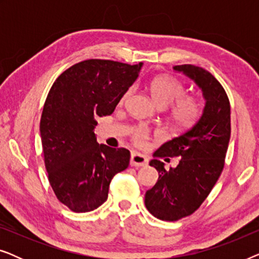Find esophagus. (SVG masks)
<instances>
[{
    "label": "esophagus",
    "mask_w": 259,
    "mask_h": 259,
    "mask_svg": "<svg viewBox=\"0 0 259 259\" xmlns=\"http://www.w3.org/2000/svg\"><path fill=\"white\" fill-rule=\"evenodd\" d=\"M148 158L146 155L140 153H133L131 157V165L136 166V167H143V166H147Z\"/></svg>",
    "instance_id": "34e87169"
}]
</instances>
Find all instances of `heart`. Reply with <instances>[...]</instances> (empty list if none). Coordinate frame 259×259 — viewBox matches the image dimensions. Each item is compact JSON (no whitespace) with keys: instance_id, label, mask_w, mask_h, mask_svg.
Segmentation results:
<instances>
[{"instance_id":"heart-1","label":"heart","mask_w":259,"mask_h":259,"mask_svg":"<svg viewBox=\"0 0 259 259\" xmlns=\"http://www.w3.org/2000/svg\"><path fill=\"white\" fill-rule=\"evenodd\" d=\"M150 92L154 102L158 106L168 107V106L178 102L175 111V118L177 121L183 123V125H187V123L194 121L198 114H199V106L192 99H185V100L180 101L185 95L186 88L182 81L176 79V77L167 75L155 77L150 84ZM128 94L130 92L126 94V97ZM146 137V128L138 127L136 131L137 139L141 140L145 139Z\"/></svg>"}]
</instances>
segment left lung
Listing matches in <instances>:
<instances>
[{"label": "left lung", "instance_id": "1", "mask_svg": "<svg viewBox=\"0 0 259 259\" xmlns=\"http://www.w3.org/2000/svg\"><path fill=\"white\" fill-rule=\"evenodd\" d=\"M173 70L197 84L205 105L200 118L190 130L154 152V157H179L178 165L165 169L159 159L150 161L159 178L145 194V205L154 217L166 222L192 214L206 199L224 167L231 136L230 101L218 80L206 69L193 65L175 66Z\"/></svg>", "mask_w": 259, "mask_h": 259}]
</instances>
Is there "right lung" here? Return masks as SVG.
<instances>
[{
	"instance_id": "1",
	"label": "right lung",
	"mask_w": 259,
	"mask_h": 259,
	"mask_svg": "<svg viewBox=\"0 0 259 259\" xmlns=\"http://www.w3.org/2000/svg\"><path fill=\"white\" fill-rule=\"evenodd\" d=\"M141 67L86 60L65 70L49 91L40 121L45 164L58 199L74 212L104 204L113 177L128 167V150L98 144L95 119L114 112Z\"/></svg>"
}]
</instances>
